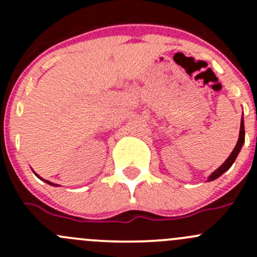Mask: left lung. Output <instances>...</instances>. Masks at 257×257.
<instances>
[{"instance_id":"obj_1","label":"left lung","mask_w":257,"mask_h":257,"mask_svg":"<svg viewBox=\"0 0 257 257\" xmlns=\"http://www.w3.org/2000/svg\"><path fill=\"white\" fill-rule=\"evenodd\" d=\"M245 143V126H243V118H241V124H240V134H239V141H237L236 145H235L234 150L231 152V154L229 155V158H227L226 160H225L224 164L221 165V167L217 168L216 170H215L214 173H212L211 175H210L208 181H212L215 180V179H217L220 177V175L224 174L226 170L230 169V167H231L232 164H234L235 159H236V157L239 155L241 148H242V144Z\"/></svg>"}]
</instances>
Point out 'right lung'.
Wrapping results in <instances>:
<instances>
[{"label": "right lung", "instance_id": "add662e5", "mask_svg": "<svg viewBox=\"0 0 257 257\" xmlns=\"http://www.w3.org/2000/svg\"><path fill=\"white\" fill-rule=\"evenodd\" d=\"M36 175H37V174H36ZM37 177H38V175H37ZM38 178H40V177H38ZM40 179H42V178H40ZM42 180H43V179H42ZM45 181H46V183H47V184H49V185H54V184H52L51 181H48V180H45Z\"/></svg>", "mask_w": 257, "mask_h": 257}]
</instances>
